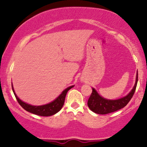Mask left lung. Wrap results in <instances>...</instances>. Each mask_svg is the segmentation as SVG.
<instances>
[{
    "instance_id": "1",
    "label": "left lung",
    "mask_w": 147,
    "mask_h": 147,
    "mask_svg": "<svg viewBox=\"0 0 147 147\" xmlns=\"http://www.w3.org/2000/svg\"><path fill=\"white\" fill-rule=\"evenodd\" d=\"M138 74L137 72L136 83L132 90L127 95L117 99H108L99 95L94 88H92V93L88 100V106L92 112L100 115H105L117 111L127 105L128 103L132 98L136 91L138 84Z\"/></svg>"
}]
</instances>
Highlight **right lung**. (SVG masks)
<instances>
[{
    "instance_id": "1",
    "label": "right lung",
    "mask_w": 147,
    "mask_h": 147,
    "mask_svg": "<svg viewBox=\"0 0 147 147\" xmlns=\"http://www.w3.org/2000/svg\"><path fill=\"white\" fill-rule=\"evenodd\" d=\"M11 87H12V90L14 92L15 97H16V99H17L18 104L25 111L32 113L33 114L37 115L46 116V117H48V116H51L56 114L57 113H58L61 109V108L63 106L64 102H65V98L67 92H68V91L70 89H71L72 87H74V86H70L65 88L54 101H52V102L48 103L47 104H44V105L41 106H33L31 105V104H28V103L23 102V101L18 98V96L15 93V91L14 88H13L12 84H11Z\"/></svg>"
}]
</instances>
